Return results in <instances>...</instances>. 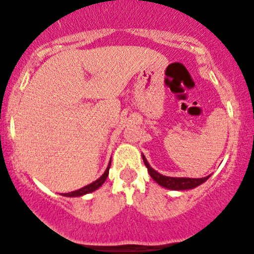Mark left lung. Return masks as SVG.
Listing matches in <instances>:
<instances>
[{"label": "left lung", "mask_w": 254, "mask_h": 254, "mask_svg": "<svg viewBox=\"0 0 254 254\" xmlns=\"http://www.w3.org/2000/svg\"><path fill=\"white\" fill-rule=\"evenodd\" d=\"M143 157V162L145 165V167L148 168V172H149L150 177L153 178L155 182L159 184V185L164 186L166 189H170V190H189V189H194L197 188L198 185L203 184L208 179L209 177H204V178H173V177H166L160 174L159 172H156L155 170L150 167L149 164H148L147 159H145L144 155H142Z\"/></svg>", "instance_id": "obj_1"}]
</instances>
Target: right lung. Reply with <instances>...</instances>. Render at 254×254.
Listing matches in <instances>:
<instances>
[{
	"label": "right lung",
	"mask_w": 254,
	"mask_h": 254,
	"mask_svg": "<svg viewBox=\"0 0 254 254\" xmlns=\"http://www.w3.org/2000/svg\"><path fill=\"white\" fill-rule=\"evenodd\" d=\"M110 166H111V161L109 164V167H107V170L105 171V173L101 176L99 179L95 180L94 183L89 184V185L84 186V188L80 189V190H76V191H72V192H69V193H63V196H66V197H77V196H83V194L86 193H90V192L98 190L99 188H100L101 185L105 183V180H106L107 176H109V171H110Z\"/></svg>",
	"instance_id": "1"
}]
</instances>
